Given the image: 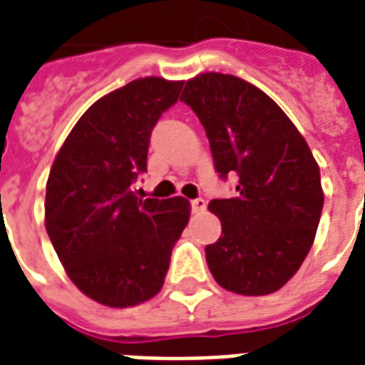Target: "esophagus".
Wrapping results in <instances>:
<instances>
[{
    "mask_svg": "<svg viewBox=\"0 0 365 365\" xmlns=\"http://www.w3.org/2000/svg\"><path fill=\"white\" fill-rule=\"evenodd\" d=\"M190 205H192V211H194V213H200V211H203V209H205V205H207V203H205V200H203V197H196V200H192Z\"/></svg>",
    "mask_w": 365,
    "mask_h": 365,
    "instance_id": "esophagus-1",
    "label": "esophagus"
}]
</instances>
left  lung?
Masks as SVG:
<instances>
[{
	"instance_id": "left-lung-1",
	"label": "left lung",
	"mask_w": 365,
	"mask_h": 365,
	"mask_svg": "<svg viewBox=\"0 0 365 365\" xmlns=\"http://www.w3.org/2000/svg\"><path fill=\"white\" fill-rule=\"evenodd\" d=\"M180 101L202 121L219 177L238 175L236 196L209 202L222 225L205 247L209 270L232 293H274L309 255L324 207L309 144L267 93L236 76H196Z\"/></svg>"
}]
</instances>
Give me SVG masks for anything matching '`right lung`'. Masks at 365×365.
Returning <instances> with one entry per match:
<instances>
[{"label": "right lung", "mask_w": 365, "mask_h": 365, "mask_svg": "<svg viewBox=\"0 0 365 365\" xmlns=\"http://www.w3.org/2000/svg\"><path fill=\"white\" fill-rule=\"evenodd\" d=\"M182 81L140 78L87 108L62 144L45 194L51 244L81 293L125 309L162 289L190 217L185 197L135 196L150 135Z\"/></svg>", "instance_id": "right-lung-1"}]
</instances>
